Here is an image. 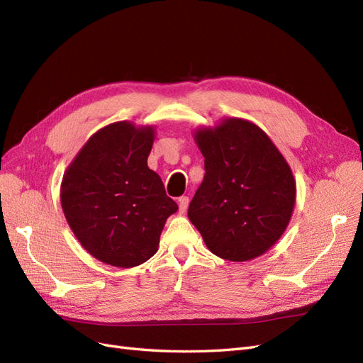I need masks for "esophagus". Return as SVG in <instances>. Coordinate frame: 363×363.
I'll use <instances>...</instances> for the list:
<instances>
[{
	"label": "esophagus",
	"mask_w": 363,
	"mask_h": 363,
	"mask_svg": "<svg viewBox=\"0 0 363 363\" xmlns=\"http://www.w3.org/2000/svg\"><path fill=\"white\" fill-rule=\"evenodd\" d=\"M188 206H189V196H180V199H179L180 213H184L186 211H188Z\"/></svg>",
	"instance_id": "34e87169"
}]
</instances>
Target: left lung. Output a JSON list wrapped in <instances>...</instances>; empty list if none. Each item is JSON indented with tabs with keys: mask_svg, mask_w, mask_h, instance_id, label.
<instances>
[{
	"mask_svg": "<svg viewBox=\"0 0 363 363\" xmlns=\"http://www.w3.org/2000/svg\"><path fill=\"white\" fill-rule=\"evenodd\" d=\"M204 180L188 216L215 256L247 262L267 252L286 230L296 186L291 167L251 121L224 118L196 128Z\"/></svg>",
	"mask_w": 363,
	"mask_h": 363,
	"instance_id": "obj_1",
	"label": "left lung"
}]
</instances>
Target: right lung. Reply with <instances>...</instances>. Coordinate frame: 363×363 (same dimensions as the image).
Here are the masks:
<instances>
[{
  "label": "right lung",
  "instance_id": "add662e5",
  "mask_svg": "<svg viewBox=\"0 0 363 363\" xmlns=\"http://www.w3.org/2000/svg\"><path fill=\"white\" fill-rule=\"evenodd\" d=\"M152 125L108 124L87 139L63 174L65 218L91 256L133 268L156 255L167 219L177 204L148 168Z\"/></svg>",
  "mask_w": 363,
  "mask_h": 363
}]
</instances>
